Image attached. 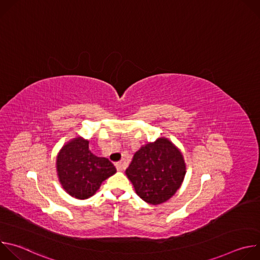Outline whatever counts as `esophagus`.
I'll use <instances>...</instances> for the list:
<instances>
[{
    "instance_id": "obj_1",
    "label": "esophagus",
    "mask_w": 260,
    "mask_h": 260,
    "mask_svg": "<svg viewBox=\"0 0 260 260\" xmlns=\"http://www.w3.org/2000/svg\"><path fill=\"white\" fill-rule=\"evenodd\" d=\"M115 166H116L117 171H122V162H121V161L116 162V164H115Z\"/></svg>"
}]
</instances>
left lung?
Returning <instances> with one entry per match:
<instances>
[{"label":"left lung","instance_id":"obj_1","mask_svg":"<svg viewBox=\"0 0 260 260\" xmlns=\"http://www.w3.org/2000/svg\"><path fill=\"white\" fill-rule=\"evenodd\" d=\"M125 173L142 200L158 205L170 200L181 186L185 164L177 148L160 138L137 151Z\"/></svg>","mask_w":260,"mask_h":260}]
</instances>
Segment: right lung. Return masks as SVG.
Returning <instances> with one entry per match:
<instances>
[{
    "label": "right lung",
    "instance_id": "add662e5",
    "mask_svg": "<svg viewBox=\"0 0 260 260\" xmlns=\"http://www.w3.org/2000/svg\"><path fill=\"white\" fill-rule=\"evenodd\" d=\"M57 175L63 189L72 197L85 200L93 196L104 180L116 173L108 158L89 150V142L74 139L62 147L56 159Z\"/></svg>",
    "mask_w": 260,
    "mask_h": 260
}]
</instances>
